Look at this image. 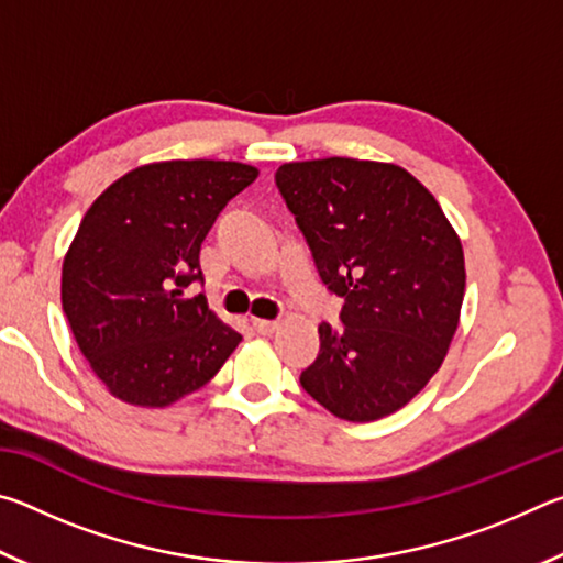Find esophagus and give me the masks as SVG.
Here are the masks:
<instances>
[{
  "instance_id": "obj_1",
  "label": "esophagus",
  "mask_w": 563,
  "mask_h": 563,
  "mask_svg": "<svg viewBox=\"0 0 563 563\" xmlns=\"http://www.w3.org/2000/svg\"><path fill=\"white\" fill-rule=\"evenodd\" d=\"M251 325H253L255 332H258V335H273V332L280 328V322H275V320H253Z\"/></svg>"
}]
</instances>
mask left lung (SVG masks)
Listing matches in <instances>:
<instances>
[{
  "instance_id": "obj_1",
  "label": "left lung",
  "mask_w": 563,
  "mask_h": 563,
  "mask_svg": "<svg viewBox=\"0 0 563 563\" xmlns=\"http://www.w3.org/2000/svg\"><path fill=\"white\" fill-rule=\"evenodd\" d=\"M342 328L320 322L300 385L330 415L375 422L442 367L460 325L464 251L442 206L397 164L330 156L275 174Z\"/></svg>"
}]
</instances>
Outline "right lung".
<instances>
[{
    "label": "right lung",
    "mask_w": 563,
    "mask_h": 563,
    "mask_svg": "<svg viewBox=\"0 0 563 563\" xmlns=\"http://www.w3.org/2000/svg\"><path fill=\"white\" fill-rule=\"evenodd\" d=\"M255 178L241 161H156L113 180L81 218L62 265V308L121 402H178L243 340L186 288L201 278L198 253L218 213Z\"/></svg>",
    "instance_id": "1"
}]
</instances>
